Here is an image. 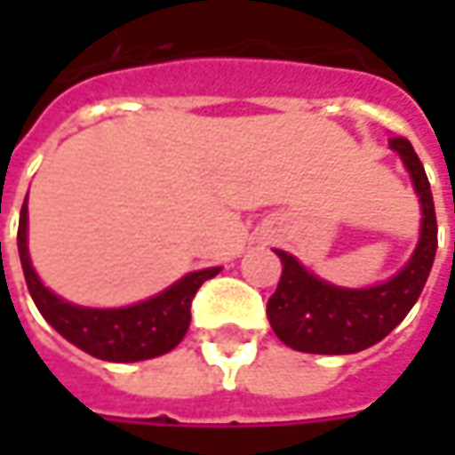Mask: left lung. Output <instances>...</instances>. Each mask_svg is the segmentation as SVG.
Here are the masks:
<instances>
[{
    "label": "left lung",
    "instance_id": "1",
    "mask_svg": "<svg viewBox=\"0 0 455 455\" xmlns=\"http://www.w3.org/2000/svg\"><path fill=\"white\" fill-rule=\"evenodd\" d=\"M390 147L408 166L423 207L418 248L403 271L372 289L331 286L306 271L293 255L275 251L283 273L278 289L268 299V322L275 337L296 352L355 355L372 347L408 316L428 281L438 248V222L428 177L408 139L393 136Z\"/></svg>",
    "mask_w": 455,
    "mask_h": 455
}]
</instances>
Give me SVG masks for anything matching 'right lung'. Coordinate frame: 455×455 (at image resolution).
Returning <instances> with one entry per match:
<instances>
[{
    "label": "right lung",
    "instance_id": "obj_1",
    "mask_svg": "<svg viewBox=\"0 0 455 455\" xmlns=\"http://www.w3.org/2000/svg\"><path fill=\"white\" fill-rule=\"evenodd\" d=\"M17 248L25 271L27 289L47 323L70 344L106 362H141L172 352L189 329V306L202 283L220 268L187 273L182 281L159 296L124 308H85L62 301L43 286L27 253V200L20 212Z\"/></svg>",
    "mask_w": 455,
    "mask_h": 455
}]
</instances>
